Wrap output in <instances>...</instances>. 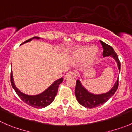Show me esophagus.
Segmentation results:
<instances>
[{"instance_id":"34e87169","label":"esophagus","mask_w":132,"mask_h":132,"mask_svg":"<svg viewBox=\"0 0 132 132\" xmlns=\"http://www.w3.org/2000/svg\"><path fill=\"white\" fill-rule=\"evenodd\" d=\"M76 73L73 72H68L66 74V76H65L64 78L65 79H68L69 78V77H75L76 76Z\"/></svg>"}]
</instances>
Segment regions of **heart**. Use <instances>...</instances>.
<instances>
[{
  "instance_id": "heart-1",
  "label": "heart",
  "mask_w": 132,
  "mask_h": 132,
  "mask_svg": "<svg viewBox=\"0 0 132 132\" xmlns=\"http://www.w3.org/2000/svg\"><path fill=\"white\" fill-rule=\"evenodd\" d=\"M98 50L96 47L80 46L74 48L72 51V56L76 60H81L85 57L87 62H92L96 58Z\"/></svg>"
}]
</instances>
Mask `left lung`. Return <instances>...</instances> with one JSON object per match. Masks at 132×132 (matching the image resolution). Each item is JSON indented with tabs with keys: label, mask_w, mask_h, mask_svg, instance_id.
Returning <instances> with one entry per match:
<instances>
[{
	"label": "left lung",
	"mask_w": 132,
	"mask_h": 132,
	"mask_svg": "<svg viewBox=\"0 0 132 132\" xmlns=\"http://www.w3.org/2000/svg\"><path fill=\"white\" fill-rule=\"evenodd\" d=\"M100 42L101 44L102 45V47L103 49V57L105 56H111L114 58L116 60L118 68H119V72L120 70V62L119 60V57L115 53L113 48L110 45H108L103 42ZM119 86V77L117 80L116 83L113 86V88L108 91L106 93L100 94H92L90 92H88L83 85L81 84V81L79 79L76 81V88H75V94L77 98V100L79 103L83 107H85L87 108H94L96 107L100 106L101 105H103V103H105L108 100L111 96H113V94L115 93L116 90L118 88Z\"/></svg>",
	"instance_id": "left-lung-1"
}]
</instances>
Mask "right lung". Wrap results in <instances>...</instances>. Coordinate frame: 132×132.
Returning a JSON list of instances; mask_svg holds the SVG:
<instances>
[{
    "mask_svg": "<svg viewBox=\"0 0 132 132\" xmlns=\"http://www.w3.org/2000/svg\"><path fill=\"white\" fill-rule=\"evenodd\" d=\"M40 38V37L34 36L33 38L29 39L28 40H26L25 42L22 43L21 45L24 44V43L29 42L31 41L33 39L39 40ZM10 77L11 84H12V87L15 90L17 94L21 98V100H23L25 103H27V105H29L30 106L35 108H45V107L50 105L53 102V101L54 100L56 94H57L58 88H59V85L63 81V78L59 79L55 81L54 83H53V84H51V85L49 86L45 91H44V92L40 93V94H37V95L30 96L24 94V93L21 92L19 89H18V88L16 87L15 85L14 81H13L12 73H11Z\"/></svg>",
    "mask_w": 132,
    "mask_h": 132,
    "instance_id": "right-lung-1",
    "label": "right lung"
}]
</instances>
